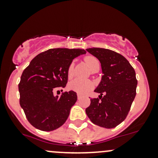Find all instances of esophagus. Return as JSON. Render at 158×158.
<instances>
[{
    "instance_id": "esophagus-1",
    "label": "esophagus",
    "mask_w": 158,
    "mask_h": 158,
    "mask_svg": "<svg viewBox=\"0 0 158 158\" xmlns=\"http://www.w3.org/2000/svg\"><path fill=\"white\" fill-rule=\"evenodd\" d=\"M77 98H78V100H80L81 99V95H79V94H78V95H77Z\"/></svg>"
}]
</instances>
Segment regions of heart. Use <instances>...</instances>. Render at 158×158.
<instances>
[{"mask_svg":"<svg viewBox=\"0 0 158 158\" xmlns=\"http://www.w3.org/2000/svg\"><path fill=\"white\" fill-rule=\"evenodd\" d=\"M85 62L89 66V68L91 70L95 69V68L99 67V61L98 59L95 57L92 56H88L85 58ZM68 77L71 78L73 74V64H71L69 66L67 70ZM93 87V84L91 81L85 80V79H75L74 80L71 81L69 84V88L71 90L74 91V92H77L78 94L80 95H83V94L87 93L89 92L91 89Z\"/></svg>","mask_w":158,"mask_h":158,"instance_id":"obj_1","label":"heart"}]
</instances>
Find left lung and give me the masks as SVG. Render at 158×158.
Returning <instances> with one entry per match:
<instances>
[{
    "label": "left lung",
    "mask_w": 158,
    "mask_h": 158,
    "mask_svg": "<svg viewBox=\"0 0 158 158\" xmlns=\"http://www.w3.org/2000/svg\"><path fill=\"white\" fill-rule=\"evenodd\" d=\"M87 51L99 60L103 76L94 92L98 98H91L85 112L91 122L106 128H113L128 115L136 95L138 81L134 68L121 54L104 48Z\"/></svg>",
    "instance_id": "obj_1"
}]
</instances>
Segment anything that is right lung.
Masks as SVG:
<instances>
[{"label":"right lung","instance_id":"obj_1","mask_svg":"<svg viewBox=\"0 0 158 158\" xmlns=\"http://www.w3.org/2000/svg\"><path fill=\"white\" fill-rule=\"evenodd\" d=\"M85 53L81 49H50L38 54L23 70L18 85L20 105L33 127L50 131L66 122L77 95L69 91L54 96L53 89L66 86L69 66Z\"/></svg>","mask_w":158,"mask_h":158}]
</instances>
